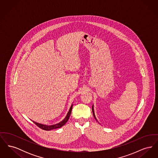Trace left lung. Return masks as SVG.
Segmentation results:
<instances>
[{
	"instance_id": "1",
	"label": "left lung",
	"mask_w": 158,
	"mask_h": 158,
	"mask_svg": "<svg viewBox=\"0 0 158 158\" xmlns=\"http://www.w3.org/2000/svg\"><path fill=\"white\" fill-rule=\"evenodd\" d=\"M92 113H93V115H94V118L97 120V118H96V117H95V113H94V106L92 105Z\"/></svg>"
}]
</instances>
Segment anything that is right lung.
Masks as SVG:
<instances>
[{
	"instance_id": "1",
	"label": "right lung",
	"mask_w": 158,
	"mask_h": 158,
	"mask_svg": "<svg viewBox=\"0 0 158 158\" xmlns=\"http://www.w3.org/2000/svg\"><path fill=\"white\" fill-rule=\"evenodd\" d=\"M72 106L73 105H72V106H70V109H69V111L68 112V114L66 115V117H65V118L63 121H61V122H60L58 124H54V125H52V126H47V125H44V124H40V123H36L35 121H33L38 127L43 129V130H47V131H49V130H53V129H56V128H58L61 127L63 126H64L66 123L67 121L69 120V118L70 117V115L71 114V112H72Z\"/></svg>"
}]
</instances>
